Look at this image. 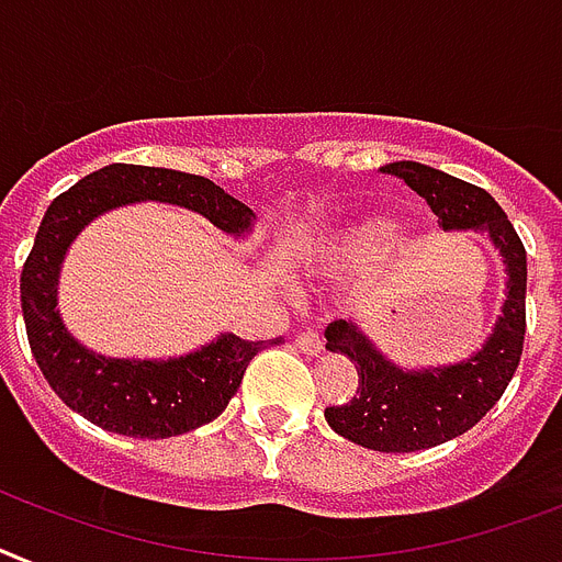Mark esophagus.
<instances>
[{
    "label": "esophagus",
    "mask_w": 562,
    "mask_h": 562,
    "mask_svg": "<svg viewBox=\"0 0 562 562\" xmlns=\"http://www.w3.org/2000/svg\"><path fill=\"white\" fill-rule=\"evenodd\" d=\"M294 344L300 352L305 355H321L323 352V335L317 328H303V331H296Z\"/></svg>",
    "instance_id": "esophagus-1"
}]
</instances>
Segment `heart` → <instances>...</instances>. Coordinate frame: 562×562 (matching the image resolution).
Listing matches in <instances>:
<instances>
[{
	"instance_id": "heart-1",
	"label": "heart",
	"mask_w": 562,
	"mask_h": 562,
	"mask_svg": "<svg viewBox=\"0 0 562 562\" xmlns=\"http://www.w3.org/2000/svg\"><path fill=\"white\" fill-rule=\"evenodd\" d=\"M395 245V231L386 225H367L346 231L328 245V259L346 262V266H369Z\"/></svg>"
}]
</instances>
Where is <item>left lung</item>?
Wrapping results in <instances>:
<instances>
[{
	"instance_id": "obj_1",
	"label": "left lung",
	"mask_w": 562,
	"mask_h": 562,
	"mask_svg": "<svg viewBox=\"0 0 562 562\" xmlns=\"http://www.w3.org/2000/svg\"><path fill=\"white\" fill-rule=\"evenodd\" d=\"M439 216L445 231H485L508 266V296L494 335L473 358L445 369L404 372L392 367L358 326L328 323L326 349L358 369V390L346 404L326 407V422L344 439L381 453H413L445 445L482 422L503 398L526 344V248L505 210L482 187L415 161L386 164Z\"/></svg>"
}]
</instances>
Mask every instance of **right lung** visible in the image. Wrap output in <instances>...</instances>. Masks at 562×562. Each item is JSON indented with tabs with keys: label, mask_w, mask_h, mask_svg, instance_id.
<instances>
[{
	"label": "right lung",
	"mask_w": 562,
	"mask_h": 562,
	"mask_svg": "<svg viewBox=\"0 0 562 562\" xmlns=\"http://www.w3.org/2000/svg\"><path fill=\"white\" fill-rule=\"evenodd\" d=\"M170 202L202 213L227 234L248 231L254 210L210 178L190 172L109 164L80 178L45 210L20 277L22 317L31 352L66 407L109 432L132 439H170L213 422L241 384L266 340L222 335L216 344L172 360H115L94 355L68 335L57 314V273L80 227L103 210L130 202Z\"/></svg>",
	"instance_id": "1"
}]
</instances>
